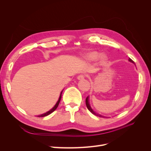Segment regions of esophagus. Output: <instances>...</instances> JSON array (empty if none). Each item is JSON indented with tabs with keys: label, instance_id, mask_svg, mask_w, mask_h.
<instances>
[{
	"label": "esophagus",
	"instance_id": "34e87169",
	"mask_svg": "<svg viewBox=\"0 0 151 151\" xmlns=\"http://www.w3.org/2000/svg\"><path fill=\"white\" fill-rule=\"evenodd\" d=\"M85 78H86V76L84 75V74H81L78 77H77V79H78V80H80V81L84 80Z\"/></svg>",
	"mask_w": 151,
	"mask_h": 151
}]
</instances>
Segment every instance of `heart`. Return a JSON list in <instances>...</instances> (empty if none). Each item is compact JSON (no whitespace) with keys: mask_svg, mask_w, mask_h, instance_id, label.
Listing matches in <instances>:
<instances>
[{"mask_svg":"<svg viewBox=\"0 0 151 151\" xmlns=\"http://www.w3.org/2000/svg\"><path fill=\"white\" fill-rule=\"evenodd\" d=\"M99 55V53L98 52L93 51V52H89L86 53L84 54V58L86 59V60H88V61H93L96 60L98 58ZM106 60V57L104 55H100L99 57V61L101 63H103Z\"/></svg>","mask_w":151,"mask_h":151,"instance_id":"1","label":"heart"}]
</instances>
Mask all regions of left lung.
I'll list each match as a JSON object with an SVG mask.
<instances>
[{
  "mask_svg": "<svg viewBox=\"0 0 151 151\" xmlns=\"http://www.w3.org/2000/svg\"><path fill=\"white\" fill-rule=\"evenodd\" d=\"M129 62H132V63H134L135 64V63H134V62L132 60L131 58H129ZM86 106H87V108H88V109H89V110L93 114H94V115H96V116H99V117H105V116H102V115H99V114H98V113H95L93 110V109L91 108V106H90V104H89V96H88L86 98Z\"/></svg>",
  "mask_w": 151,
  "mask_h": 151,
  "instance_id": "1",
  "label": "left lung"
}]
</instances>
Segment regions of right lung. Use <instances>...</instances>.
Here are the masks:
<instances>
[{"mask_svg": "<svg viewBox=\"0 0 151 151\" xmlns=\"http://www.w3.org/2000/svg\"><path fill=\"white\" fill-rule=\"evenodd\" d=\"M62 91H62V92L60 93V97H59V99H58V101L57 102V103H56V104L55 105V106H53V108H52L51 109H50V111H47V112H46L45 113H43V114H42V115H38L37 116L38 117H43V116H47V115H50V114H51L52 112H53L55 110V109L57 108V107H58V104H59V103H60V99H61V98H62Z\"/></svg>", "mask_w": 151, "mask_h": 151, "instance_id": "add662e5", "label": "right lung"}]
</instances>
